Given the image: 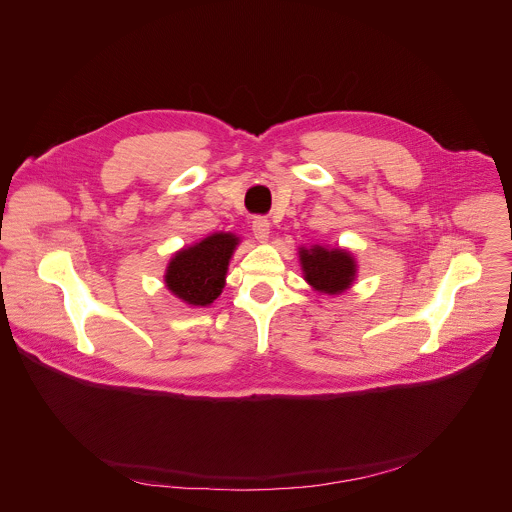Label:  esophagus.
<instances>
[{
	"instance_id": "esophagus-1",
	"label": "esophagus",
	"mask_w": 512,
	"mask_h": 512,
	"mask_svg": "<svg viewBox=\"0 0 512 512\" xmlns=\"http://www.w3.org/2000/svg\"><path fill=\"white\" fill-rule=\"evenodd\" d=\"M251 231H253L255 239H257L259 243H267V239H269V233H271V225H269V221H267L265 216H257V218H253Z\"/></svg>"
}]
</instances>
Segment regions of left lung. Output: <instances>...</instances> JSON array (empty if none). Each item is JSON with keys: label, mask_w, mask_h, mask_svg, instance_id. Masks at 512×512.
Listing matches in <instances>:
<instances>
[{"label": "left lung", "mask_w": 512, "mask_h": 512, "mask_svg": "<svg viewBox=\"0 0 512 512\" xmlns=\"http://www.w3.org/2000/svg\"><path fill=\"white\" fill-rule=\"evenodd\" d=\"M298 255L304 279L322 296H340L356 281L358 265L348 249L316 243L310 247L302 245Z\"/></svg>", "instance_id": "left-lung-1"}]
</instances>
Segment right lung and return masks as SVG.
<instances>
[{
    "label": "right lung",
    "instance_id": "add662e5",
    "mask_svg": "<svg viewBox=\"0 0 512 512\" xmlns=\"http://www.w3.org/2000/svg\"><path fill=\"white\" fill-rule=\"evenodd\" d=\"M241 237L212 233L194 245L182 247L168 261L164 283L172 296L190 308H206L223 294L227 271Z\"/></svg>",
    "mask_w": 512,
    "mask_h": 512
}]
</instances>
